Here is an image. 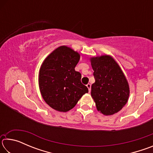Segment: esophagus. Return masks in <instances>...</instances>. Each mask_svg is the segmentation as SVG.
Segmentation results:
<instances>
[{"instance_id":"esophagus-1","label":"esophagus","mask_w":153,"mask_h":153,"mask_svg":"<svg viewBox=\"0 0 153 153\" xmlns=\"http://www.w3.org/2000/svg\"><path fill=\"white\" fill-rule=\"evenodd\" d=\"M86 86L88 88V90H89V92H90V90H91V84H88L86 85Z\"/></svg>"}]
</instances>
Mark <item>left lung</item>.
Returning <instances> with one entry per match:
<instances>
[{"instance_id": "obj_1", "label": "left lung", "mask_w": 153, "mask_h": 153, "mask_svg": "<svg viewBox=\"0 0 153 153\" xmlns=\"http://www.w3.org/2000/svg\"><path fill=\"white\" fill-rule=\"evenodd\" d=\"M95 82L91 96L96 107L105 115H113L122 108L128 100V82L119 64L110 55L90 58Z\"/></svg>"}]
</instances>
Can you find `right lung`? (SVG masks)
Returning a JSON list of instances; mask_svg holds the SVG:
<instances>
[{
  "mask_svg": "<svg viewBox=\"0 0 153 153\" xmlns=\"http://www.w3.org/2000/svg\"><path fill=\"white\" fill-rule=\"evenodd\" d=\"M79 58L77 52L61 46L43 61L38 76L40 91L46 104L53 109L67 112L88 92L81 82V74L75 70Z\"/></svg>",
  "mask_w": 153,
  "mask_h": 153,
  "instance_id": "add662e5",
  "label": "right lung"
}]
</instances>
